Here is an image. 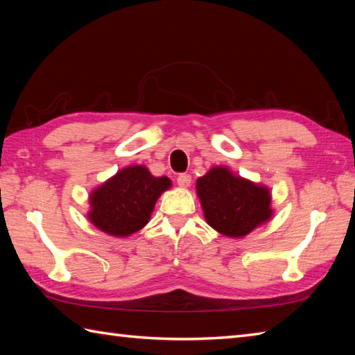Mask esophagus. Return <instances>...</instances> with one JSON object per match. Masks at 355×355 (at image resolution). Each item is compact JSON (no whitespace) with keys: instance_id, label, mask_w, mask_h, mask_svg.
Wrapping results in <instances>:
<instances>
[{"instance_id":"34e87169","label":"esophagus","mask_w":355,"mask_h":355,"mask_svg":"<svg viewBox=\"0 0 355 355\" xmlns=\"http://www.w3.org/2000/svg\"><path fill=\"white\" fill-rule=\"evenodd\" d=\"M177 183H178L180 187H183V189H186V187L191 186L192 177L189 175V173H180V175L177 177Z\"/></svg>"}]
</instances>
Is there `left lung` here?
Listing matches in <instances>:
<instances>
[{
  "label": "left lung",
  "instance_id": "8db88e82",
  "mask_svg": "<svg viewBox=\"0 0 355 355\" xmlns=\"http://www.w3.org/2000/svg\"><path fill=\"white\" fill-rule=\"evenodd\" d=\"M197 195L206 223L224 236L244 238L273 216L268 187L225 166H215L197 180Z\"/></svg>",
  "mask_w": 355,
  "mask_h": 355
}]
</instances>
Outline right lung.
<instances>
[{"instance_id": "right-lung-1", "label": "right lung", "mask_w": 355, "mask_h": 355, "mask_svg": "<svg viewBox=\"0 0 355 355\" xmlns=\"http://www.w3.org/2000/svg\"><path fill=\"white\" fill-rule=\"evenodd\" d=\"M171 186L168 177H154L146 166H128L89 193L88 220L111 236H130L149 223L158 197Z\"/></svg>"}]
</instances>
